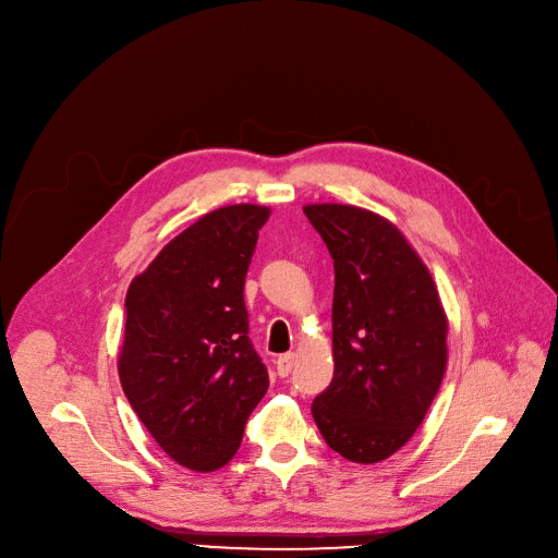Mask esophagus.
<instances>
[{
  "label": "esophagus",
  "mask_w": 558,
  "mask_h": 558,
  "mask_svg": "<svg viewBox=\"0 0 558 558\" xmlns=\"http://www.w3.org/2000/svg\"><path fill=\"white\" fill-rule=\"evenodd\" d=\"M294 364H296V355L294 353H284V355L278 357L276 371H278L280 377H287L291 373V368H294Z\"/></svg>",
  "instance_id": "obj_1"
}]
</instances>
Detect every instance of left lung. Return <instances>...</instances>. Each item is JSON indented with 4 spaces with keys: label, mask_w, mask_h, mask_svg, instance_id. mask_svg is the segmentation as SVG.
<instances>
[{
    "label": "left lung",
    "mask_w": 558,
    "mask_h": 558,
    "mask_svg": "<svg viewBox=\"0 0 558 558\" xmlns=\"http://www.w3.org/2000/svg\"><path fill=\"white\" fill-rule=\"evenodd\" d=\"M303 213L335 259V375L312 416L341 457L383 461L414 436L441 387L446 312L427 267L391 221L339 203Z\"/></svg>",
    "instance_id": "left-lung-1"
}]
</instances>
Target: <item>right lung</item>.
I'll return each mask as SVG.
<instances>
[{
    "mask_svg": "<svg viewBox=\"0 0 558 558\" xmlns=\"http://www.w3.org/2000/svg\"><path fill=\"white\" fill-rule=\"evenodd\" d=\"M269 208L226 205L173 238L126 291L122 389L156 444L210 473L240 450L269 389L248 339L244 280Z\"/></svg>",
    "mask_w": 558,
    "mask_h": 558,
    "instance_id": "obj_1",
    "label": "right lung"
}]
</instances>
